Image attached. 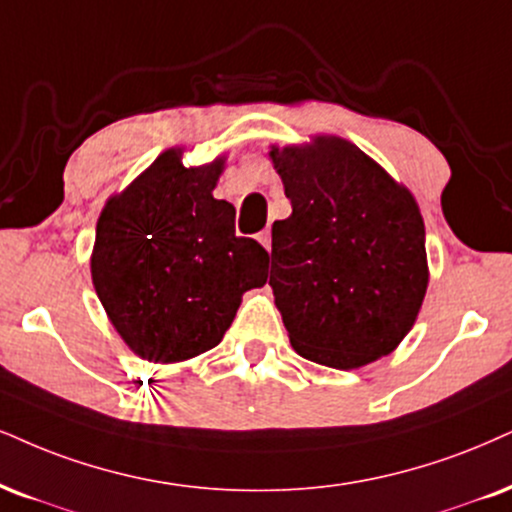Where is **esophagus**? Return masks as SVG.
Masks as SVG:
<instances>
[{"mask_svg":"<svg viewBox=\"0 0 512 512\" xmlns=\"http://www.w3.org/2000/svg\"><path fill=\"white\" fill-rule=\"evenodd\" d=\"M258 242L266 246V251L273 249V237H270V230H263L261 235H258Z\"/></svg>","mask_w":512,"mask_h":512,"instance_id":"obj_1","label":"esophagus"}]
</instances>
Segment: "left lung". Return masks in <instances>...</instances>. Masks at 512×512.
I'll use <instances>...</instances> for the list:
<instances>
[{
    "label": "left lung",
    "mask_w": 512,
    "mask_h": 512,
    "mask_svg": "<svg viewBox=\"0 0 512 512\" xmlns=\"http://www.w3.org/2000/svg\"><path fill=\"white\" fill-rule=\"evenodd\" d=\"M292 201L273 223L270 287L289 344L337 370L389 356L430 285L413 192L337 135L268 151Z\"/></svg>",
    "instance_id": "obj_1"
}]
</instances>
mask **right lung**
I'll list each match as a JSON object with an SVG mask.
<instances>
[{
	"instance_id": "obj_1",
	"label": "right lung",
	"mask_w": 512,
	"mask_h": 512,
	"mask_svg": "<svg viewBox=\"0 0 512 512\" xmlns=\"http://www.w3.org/2000/svg\"><path fill=\"white\" fill-rule=\"evenodd\" d=\"M166 149L97 220L92 285L125 346L182 363L220 344L242 296L263 287L268 251L235 235V206L213 197L225 156L185 166Z\"/></svg>"
}]
</instances>
